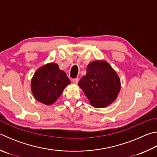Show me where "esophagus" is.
<instances>
[{
  "instance_id": "esophagus-1",
  "label": "esophagus",
  "mask_w": 157,
  "mask_h": 157,
  "mask_svg": "<svg viewBox=\"0 0 157 157\" xmlns=\"http://www.w3.org/2000/svg\"><path fill=\"white\" fill-rule=\"evenodd\" d=\"M78 81H79V79H78V78H74V79H73V82L74 83H75V84H78Z\"/></svg>"
}]
</instances>
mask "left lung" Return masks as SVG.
<instances>
[{
	"label": "left lung",
	"mask_w": 157,
	"mask_h": 157,
	"mask_svg": "<svg viewBox=\"0 0 157 157\" xmlns=\"http://www.w3.org/2000/svg\"><path fill=\"white\" fill-rule=\"evenodd\" d=\"M78 85L95 107H107L116 99L121 89L118 75L105 61H95L87 66L86 75Z\"/></svg>",
	"instance_id": "left-lung-1"
}]
</instances>
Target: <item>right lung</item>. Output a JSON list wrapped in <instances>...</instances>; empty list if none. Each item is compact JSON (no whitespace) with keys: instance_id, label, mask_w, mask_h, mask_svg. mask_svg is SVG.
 <instances>
[{"instance_id":"right-lung-1","label":"right lung","mask_w":157,"mask_h":157,"mask_svg":"<svg viewBox=\"0 0 157 157\" xmlns=\"http://www.w3.org/2000/svg\"><path fill=\"white\" fill-rule=\"evenodd\" d=\"M70 79L57 63H50L39 68L32 79L31 89L36 99L45 105H52L57 100Z\"/></svg>"}]
</instances>
